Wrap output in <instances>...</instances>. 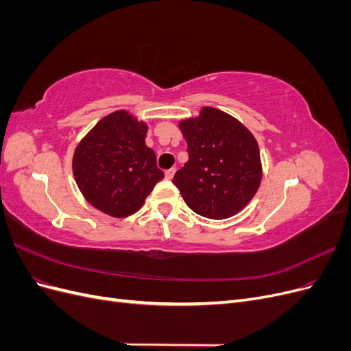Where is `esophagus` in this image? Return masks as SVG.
Listing matches in <instances>:
<instances>
[{
  "instance_id": "34e87169",
  "label": "esophagus",
  "mask_w": 351,
  "mask_h": 351,
  "mask_svg": "<svg viewBox=\"0 0 351 351\" xmlns=\"http://www.w3.org/2000/svg\"><path fill=\"white\" fill-rule=\"evenodd\" d=\"M174 174H176V168H171V169H168V171H165V177H167L168 180H173Z\"/></svg>"
}]
</instances>
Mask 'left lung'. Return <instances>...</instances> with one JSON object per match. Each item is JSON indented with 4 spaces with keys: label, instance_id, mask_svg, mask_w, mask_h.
I'll use <instances>...</instances> for the list:
<instances>
[{
    "label": "left lung",
    "instance_id": "obj_1",
    "mask_svg": "<svg viewBox=\"0 0 351 351\" xmlns=\"http://www.w3.org/2000/svg\"><path fill=\"white\" fill-rule=\"evenodd\" d=\"M189 161L174 176L187 206L210 219H226L249 205L262 182L259 145L234 117L204 107L180 120Z\"/></svg>",
    "mask_w": 351,
    "mask_h": 351
}]
</instances>
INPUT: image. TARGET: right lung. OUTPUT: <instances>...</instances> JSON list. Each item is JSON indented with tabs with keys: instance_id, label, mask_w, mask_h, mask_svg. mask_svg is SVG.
<instances>
[{
	"instance_id": "obj_1",
	"label": "right lung",
	"mask_w": 351,
	"mask_h": 351,
	"mask_svg": "<svg viewBox=\"0 0 351 351\" xmlns=\"http://www.w3.org/2000/svg\"><path fill=\"white\" fill-rule=\"evenodd\" d=\"M147 124L127 110L105 115L77 143L73 176L83 197L104 214L125 218L139 210L164 173L146 146Z\"/></svg>"
}]
</instances>
